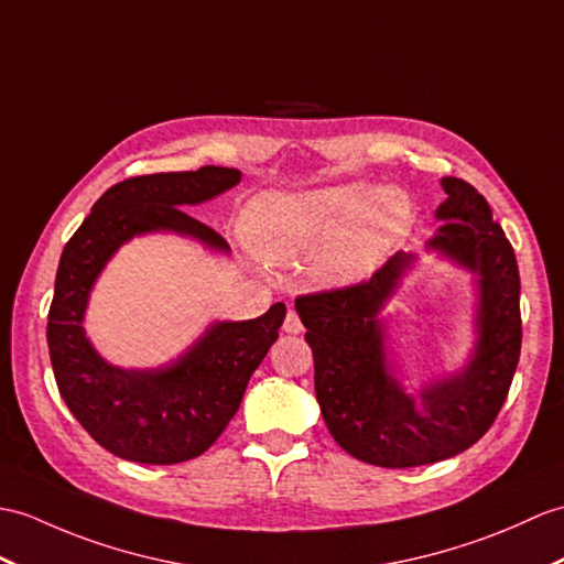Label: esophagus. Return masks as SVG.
I'll use <instances>...</instances> for the list:
<instances>
[{
  "label": "esophagus",
  "instance_id": "esophagus-1",
  "mask_svg": "<svg viewBox=\"0 0 564 564\" xmlns=\"http://www.w3.org/2000/svg\"><path fill=\"white\" fill-rule=\"evenodd\" d=\"M283 332H285V334H300V332H303V322H300V317H297V314H295L293 310L285 314Z\"/></svg>",
  "mask_w": 564,
  "mask_h": 564
}]
</instances>
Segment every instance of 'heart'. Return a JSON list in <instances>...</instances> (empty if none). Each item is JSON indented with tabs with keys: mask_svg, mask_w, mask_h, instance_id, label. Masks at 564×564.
I'll list each match as a JSON object with an SVG mask.
<instances>
[{
	"mask_svg": "<svg viewBox=\"0 0 564 564\" xmlns=\"http://www.w3.org/2000/svg\"><path fill=\"white\" fill-rule=\"evenodd\" d=\"M413 220L411 194L399 185L352 180L317 189L264 192L245 206L240 232L250 250L288 264L315 250L307 273L324 288L368 279L403 240Z\"/></svg>",
	"mask_w": 564,
	"mask_h": 564,
	"instance_id": "obj_1",
	"label": "heart"
}]
</instances>
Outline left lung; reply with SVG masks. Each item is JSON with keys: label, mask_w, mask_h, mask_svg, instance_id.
<instances>
[{"label": "left lung", "mask_w": 564, "mask_h": 564, "mask_svg": "<svg viewBox=\"0 0 564 564\" xmlns=\"http://www.w3.org/2000/svg\"><path fill=\"white\" fill-rule=\"evenodd\" d=\"M447 194L427 250L474 273L476 344L464 368L405 391L387 356V326L379 317L415 264L397 252L370 281L300 295L314 358V391L338 447L356 459L411 468L444 462L476 444L500 413L521 350L519 267L486 196L459 177H442Z\"/></svg>", "instance_id": "obj_1"}]
</instances>
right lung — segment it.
<instances>
[{"label":"right lung","mask_w":564,"mask_h":564,"mask_svg":"<svg viewBox=\"0 0 564 564\" xmlns=\"http://www.w3.org/2000/svg\"><path fill=\"white\" fill-rule=\"evenodd\" d=\"M235 167L129 177L105 192L67 242L47 314V346L59 394L100 447L137 464H180L204 454L238 413L247 382L279 338L285 305L247 322H214L161 368L124 370L105 360L84 329L88 297L124 242L175 232L228 254L216 230L185 214L240 182Z\"/></svg>","instance_id":"obj_1"}]
</instances>
